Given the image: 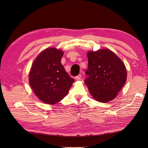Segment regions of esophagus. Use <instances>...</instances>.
I'll return each instance as SVG.
<instances>
[{
	"label": "esophagus",
	"mask_w": 148,
	"mask_h": 148,
	"mask_svg": "<svg viewBox=\"0 0 148 148\" xmlns=\"http://www.w3.org/2000/svg\"><path fill=\"white\" fill-rule=\"evenodd\" d=\"M81 77H82V75L80 74H79L77 76H76V79L80 80V79H81Z\"/></svg>",
	"instance_id": "obj_1"
}]
</instances>
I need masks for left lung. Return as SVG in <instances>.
I'll list each match as a JSON object with an SVG mask.
<instances>
[{
    "instance_id": "1",
    "label": "left lung",
    "mask_w": 148,
    "mask_h": 148,
    "mask_svg": "<svg viewBox=\"0 0 148 148\" xmlns=\"http://www.w3.org/2000/svg\"><path fill=\"white\" fill-rule=\"evenodd\" d=\"M87 77L84 82L95 99L101 102L113 99L121 90L127 79V71L121 59L112 51L103 49L90 51Z\"/></svg>"
}]
</instances>
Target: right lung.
<instances>
[{"label": "right lung", "instance_id": "obj_1", "mask_svg": "<svg viewBox=\"0 0 148 148\" xmlns=\"http://www.w3.org/2000/svg\"><path fill=\"white\" fill-rule=\"evenodd\" d=\"M63 55L62 51L47 48L36 57L30 69L29 82L32 90L48 104L62 100L75 81L61 63Z\"/></svg>", "mask_w": 148, "mask_h": 148}]
</instances>
